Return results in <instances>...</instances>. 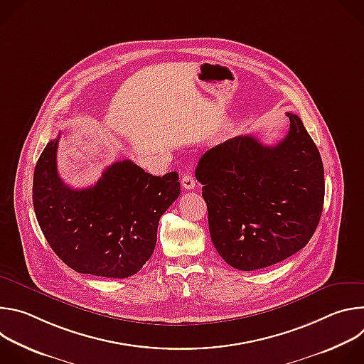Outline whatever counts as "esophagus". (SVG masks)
<instances>
[{
	"label": "esophagus",
	"mask_w": 364,
	"mask_h": 364,
	"mask_svg": "<svg viewBox=\"0 0 364 364\" xmlns=\"http://www.w3.org/2000/svg\"><path fill=\"white\" fill-rule=\"evenodd\" d=\"M181 186L184 190H194V187H196L194 177L191 174H184L181 177Z\"/></svg>",
	"instance_id": "obj_1"
}]
</instances>
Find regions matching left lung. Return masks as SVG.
Listing matches in <instances>:
<instances>
[{
  "mask_svg": "<svg viewBox=\"0 0 364 364\" xmlns=\"http://www.w3.org/2000/svg\"><path fill=\"white\" fill-rule=\"evenodd\" d=\"M275 145L239 135L205 151L196 168L212 242L239 271L275 265L313 237L324 204L321 155L302 121Z\"/></svg>",
  "mask_w": 364,
  "mask_h": 364,
  "instance_id": "left-lung-1",
  "label": "left lung"
}]
</instances>
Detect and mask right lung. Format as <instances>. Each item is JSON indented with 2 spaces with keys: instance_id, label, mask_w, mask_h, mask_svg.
<instances>
[{
  "instance_id": "obj_1",
  "label": "right lung",
  "mask_w": 364,
  "mask_h": 364,
  "mask_svg": "<svg viewBox=\"0 0 364 364\" xmlns=\"http://www.w3.org/2000/svg\"><path fill=\"white\" fill-rule=\"evenodd\" d=\"M59 138L43 149L33 178L34 212L46 240L79 274H136L154 252L160 218L180 196L178 174L157 177L124 160L95 186L72 188L58 173Z\"/></svg>"
}]
</instances>
